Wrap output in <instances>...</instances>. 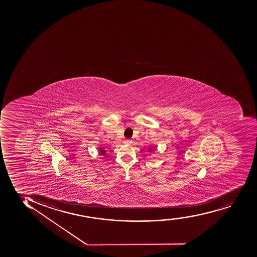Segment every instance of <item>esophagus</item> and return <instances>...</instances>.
<instances>
[{"label": "esophagus", "instance_id": "34e87169", "mask_svg": "<svg viewBox=\"0 0 257 257\" xmlns=\"http://www.w3.org/2000/svg\"><path fill=\"white\" fill-rule=\"evenodd\" d=\"M124 143H125V144H130V143H132V141L130 139H126L124 141Z\"/></svg>", "mask_w": 257, "mask_h": 257}]
</instances>
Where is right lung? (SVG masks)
Segmentation results:
<instances>
[{
  "label": "right lung",
  "mask_w": 257,
  "mask_h": 257,
  "mask_svg": "<svg viewBox=\"0 0 257 257\" xmlns=\"http://www.w3.org/2000/svg\"><path fill=\"white\" fill-rule=\"evenodd\" d=\"M100 153L102 154H105V153H106V151L103 150V149H102V150L100 151Z\"/></svg>",
  "instance_id": "1"
}]
</instances>
